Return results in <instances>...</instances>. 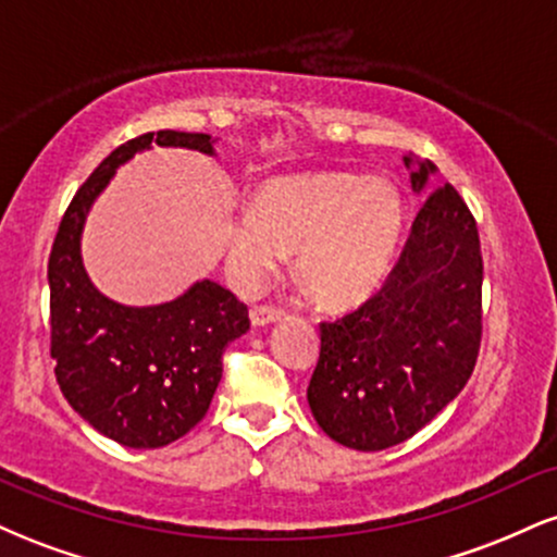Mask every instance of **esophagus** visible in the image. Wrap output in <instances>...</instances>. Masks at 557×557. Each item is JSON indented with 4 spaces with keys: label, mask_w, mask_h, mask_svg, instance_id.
I'll return each mask as SVG.
<instances>
[{
    "label": "esophagus",
    "mask_w": 557,
    "mask_h": 557,
    "mask_svg": "<svg viewBox=\"0 0 557 557\" xmlns=\"http://www.w3.org/2000/svg\"><path fill=\"white\" fill-rule=\"evenodd\" d=\"M280 317H283V309H277V306L261 304V306H253V309H251L253 327H267V324L277 322Z\"/></svg>",
    "instance_id": "34e87169"
}]
</instances>
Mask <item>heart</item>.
<instances>
[{
  "label": "heart",
  "mask_w": 557,
  "mask_h": 557,
  "mask_svg": "<svg viewBox=\"0 0 557 557\" xmlns=\"http://www.w3.org/2000/svg\"><path fill=\"white\" fill-rule=\"evenodd\" d=\"M403 203L387 177L345 170L272 177L251 209L233 214L227 270L259 287L296 251L298 277L330 311L367 304L385 285L400 240Z\"/></svg>",
  "instance_id": "1"
}]
</instances>
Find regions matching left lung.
Wrapping results in <instances>:
<instances>
[{
	"label": "left lung",
	"instance_id": "8db88e82",
	"mask_svg": "<svg viewBox=\"0 0 557 557\" xmlns=\"http://www.w3.org/2000/svg\"><path fill=\"white\" fill-rule=\"evenodd\" d=\"M432 172V162H417L413 190H424ZM482 274L474 214L450 183L440 185L380 293L319 324L322 348L306 398L335 443L385 450L461 393L482 345Z\"/></svg>",
	"mask_w": 557,
	"mask_h": 557
}]
</instances>
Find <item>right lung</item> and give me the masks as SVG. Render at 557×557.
I'll return each mask as SVG.
<instances>
[{
  "mask_svg": "<svg viewBox=\"0 0 557 557\" xmlns=\"http://www.w3.org/2000/svg\"><path fill=\"white\" fill-rule=\"evenodd\" d=\"M151 144L214 154L207 133L157 131L117 146L73 196L49 253L57 382L96 432L127 447H162L194 430L222 380V354L251 327L248 306L212 280L170 304L125 306L83 270L81 233L94 198Z\"/></svg>",
  "mask_w": 557,
  "mask_h": 557,
  "instance_id": "obj_1",
  "label": "right lung"
}]
</instances>
